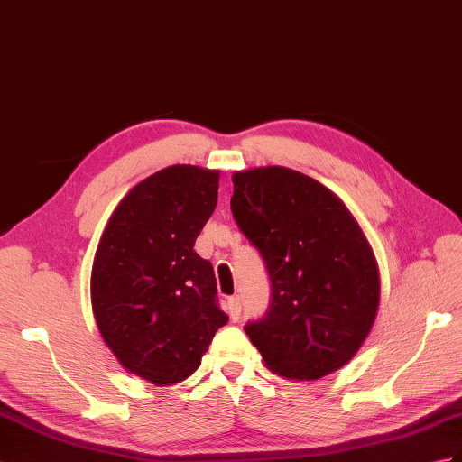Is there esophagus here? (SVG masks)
<instances>
[{
	"label": "esophagus",
	"instance_id": "34e87169",
	"mask_svg": "<svg viewBox=\"0 0 462 462\" xmlns=\"http://www.w3.org/2000/svg\"><path fill=\"white\" fill-rule=\"evenodd\" d=\"M240 313H242V301H240L238 295H234V297L228 299V315H230L234 323L240 319Z\"/></svg>",
	"mask_w": 462,
	"mask_h": 462
}]
</instances>
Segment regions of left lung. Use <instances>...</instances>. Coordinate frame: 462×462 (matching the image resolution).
Masks as SVG:
<instances>
[{"instance_id": "left-lung-1", "label": "left lung", "mask_w": 462, "mask_h": 462, "mask_svg": "<svg viewBox=\"0 0 462 462\" xmlns=\"http://www.w3.org/2000/svg\"><path fill=\"white\" fill-rule=\"evenodd\" d=\"M232 214L267 265L272 305L245 335L283 378L319 380L348 364L380 307L376 255L340 197L287 167L232 175Z\"/></svg>"}]
</instances>
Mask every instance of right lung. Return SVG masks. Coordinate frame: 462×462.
<instances>
[{
    "label": "right lung",
    "instance_id": "1",
    "mask_svg": "<svg viewBox=\"0 0 462 462\" xmlns=\"http://www.w3.org/2000/svg\"><path fill=\"white\" fill-rule=\"evenodd\" d=\"M220 173L171 165L127 192L94 254L90 299L124 370L173 385L200 366L228 317L210 262L192 250L218 202Z\"/></svg>",
    "mask_w": 462,
    "mask_h": 462
}]
</instances>
